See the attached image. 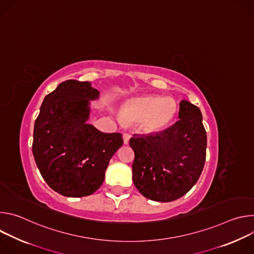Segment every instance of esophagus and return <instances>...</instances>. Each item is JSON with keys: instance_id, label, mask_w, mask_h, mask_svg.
Here are the masks:
<instances>
[{"instance_id": "1", "label": "esophagus", "mask_w": 254, "mask_h": 254, "mask_svg": "<svg viewBox=\"0 0 254 254\" xmlns=\"http://www.w3.org/2000/svg\"><path fill=\"white\" fill-rule=\"evenodd\" d=\"M129 137H130V135H129L128 133H127V132L123 133V138H124V142H125V144H127V143H128Z\"/></svg>"}]
</instances>
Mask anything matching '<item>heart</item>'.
<instances>
[{
  "label": "heart",
  "mask_w": 254,
  "mask_h": 254,
  "mask_svg": "<svg viewBox=\"0 0 254 254\" xmlns=\"http://www.w3.org/2000/svg\"><path fill=\"white\" fill-rule=\"evenodd\" d=\"M177 114L176 103L169 98L160 96H146L129 101L124 112L127 121H144V127L157 131L168 127Z\"/></svg>",
  "instance_id": "1"
}]
</instances>
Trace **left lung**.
<instances>
[{"label": "left lung", "mask_w": 254, "mask_h": 254, "mask_svg": "<svg viewBox=\"0 0 254 254\" xmlns=\"http://www.w3.org/2000/svg\"><path fill=\"white\" fill-rule=\"evenodd\" d=\"M179 121L162 132L134 133L132 181L146 198L171 202L187 194L198 181L206 160L207 135L199 107L180 103Z\"/></svg>", "instance_id": "left-lung-1"}]
</instances>
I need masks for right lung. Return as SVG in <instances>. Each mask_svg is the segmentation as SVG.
I'll return each instance as SVG.
<instances>
[{
    "mask_svg": "<svg viewBox=\"0 0 254 254\" xmlns=\"http://www.w3.org/2000/svg\"><path fill=\"white\" fill-rule=\"evenodd\" d=\"M98 94L88 81L66 80L45 96L35 121V162L48 186L63 196L84 197L99 189L124 143L120 132L103 133L86 124L89 99Z\"/></svg>",
    "mask_w": 254,
    "mask_h": 254,
    "instance_id": "add662e5",
    "label": "right lung"
}]
</instances>
